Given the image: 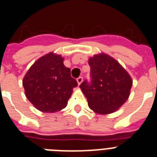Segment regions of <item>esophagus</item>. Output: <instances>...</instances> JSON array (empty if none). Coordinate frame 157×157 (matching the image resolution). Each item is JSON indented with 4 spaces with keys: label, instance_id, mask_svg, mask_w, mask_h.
Masks as SVG:
<instances>
[{
    "label": "esophagus",
    "instance_id": "34e87169",
    "mask_svg": "<svg viewBox=\"0 0 157 157\" xmlns=\"http://www.w3.org/2000/svg\"><path fill=\"white\" fill-rule=\"evenodd\" d=\"M76 81H77L78 85H81V82L83 81V77H82V76H79L78 78L76 79Z\"/></svg>",
    "mask_w": 157,
    "mask_h": 157
}]
</instances>
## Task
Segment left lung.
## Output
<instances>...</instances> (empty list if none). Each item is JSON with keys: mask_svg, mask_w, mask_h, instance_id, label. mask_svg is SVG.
Wrapping results in <instances>:
<instances>
[{"mask_svg": "<svg viewBox=\"0 0 157 157\" xmlns=\"http://www.w3.org/2000/svg\"><path fill=\"white\" fill-rule=\"evenodd\" d=\"M90 80L80 85L89 107L98 114L117 111L128 99L131 77L117 61L107 54H98L89 59Z\"/></svg>", "mask_w": 157, "mask_h": 157, "instance_id": "obj_1", "label": "left lung"}]
</instances>
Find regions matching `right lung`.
<instances>
[{
	"mask_svg": "<svg viewBox=\"0 0 157 157\" xmlns=\"http://www.w3.org/2000/svg\"><path fill=\"white\" fill-rule=\"evenodd\" d=\"M23 85L27 98L36 109L53 113L66 107L77 81L63 65V59L50 53L31 67Z\"/></svg>",
	"mask_w": 157,
	"mask_h": 157,
	"instance_id": "add662e5",
	"label": "right lung"
}]
</instances>
